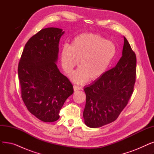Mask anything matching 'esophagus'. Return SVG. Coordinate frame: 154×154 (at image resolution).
I'll return each instance as SVG.
<instances>
[{"mask_svg": "<svg viewBox=\"0 0 154 154\" xmlns=\"http://www.w3.org/2000/svg\"><path fill=\"white\" fill-rule=\"evenodd\" d=\"M81 89H82V87L77 85H74V91H77L81 90Z\"/></svg>", "mask_w": 154, "mask_h": 154, "instance_id": "34e87169", "label": "esophagus"}]
</instances>
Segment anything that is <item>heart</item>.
<instances>
[{
	"mask_svg": "<svg viewBox=\"0 0 154 154\" xmlns=\"http://www.w3.org/2000/svg\"><path fill=\"white\" fill-rule=\"evenodd\" d=\"M116 54L114 44L99 34L83 33L65 44L60 52L62 67L67 74H72L80 60V67L72 75L74 82L83 84L100 79L108 70Z\"/></svg>",
	"mask_w": 154,
	"mask_h": 154,
	"instance_id": "b5f03b06",
	"label": "heart"
}]
</instances>
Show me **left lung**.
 Returning <instances> with one entry per match:
<instances>
[{"mask_svg": "<svg viewBox=\"0 0 154 154\" xmlns=\"http://www.w3.org/2000/svg\"><path fill=\"white\" fill-rule=\"evenodd\" d=\"M122 56L116 67L84 88L86 103L83 116L91 128L115 121L127 105L136 80V55L124 37Z\"/></svg>", "mask_w": 154, "mask_h": 154, "instance_id": "left-lung-1", "label": "left lung"}]
</instances>
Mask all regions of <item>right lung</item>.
I'll return each mask as SVG.
<instances>
[{
	"mask_svg": "<svg viewBox=\"0 0 154 154\" xmlns=\"http://www.w3.org/2000/svg\"><path fill=\"white\" fill-rule=\"evenodd\" d=\"M63 33L55 27L40 30L28 40L19 62L22 100L32 115L45 122L59 119L65 101L74 92L70 80L55 63Z\"/></svg>",
	"mask_w": 154,
	"mask_h": 154,
	"instance_id": "right-lung-1",
	"label": "right lung"
}]
</instances>
